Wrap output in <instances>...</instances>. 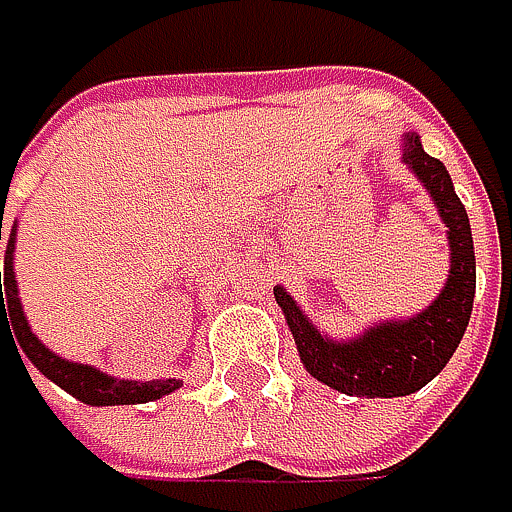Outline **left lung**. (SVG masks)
Masks as SVG:
<instances>
[{
    "mask_svg": "<svg viewBox=\"0 0 512 512\" xmlns=\"http://www.w3.org/2000/svg\"><path fill=\"white\" fill-rule=\"evenodd\" d=\"M404 160L431 191L443 224L449 227V279L440 297L410 321H385L349 343L321 337L300 306L273 288L294 334L303 367L324 385L358 397H404L428 385L458 349L477 294V258L467 212L452 188L446 166L425 154L419 136H407Z\"/></svg>",
    "mask_w": 512,
    "mask_h": 512,
    "instance_id": "left-lung-1",
    "label": "left lung"
}]
</instances>
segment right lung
I'll return each instance as SVG.
<instances>
[{
	"label": "right lung",
	"mask_w": 512,
	"mask_h": 512,
	"mask_svg": "<svg viewBox=\"0 0 512 512\" xmlns=\"http://www.w3.org/2000/svg\"><path fill=\"white\" fill-rule=\"evenodd\" d=\"M14 227L8 230V245H5V273H0V331L2 324H8V331H14L17 346L23 355L39 367L51 382H57L63 391L78 397L81 404L90 407H115V404H145V400H157L169 391H175L181 382L178 379H157V382H130V379H115L105 376L96 367L87 364H72L51 349H45L29 331L26 315L20 309L17 297V282H14ZM0 239H2V218H0ZM20 355V352H17Z\"/></svg>",
	"instance_id": "1"
}]
</instances>
